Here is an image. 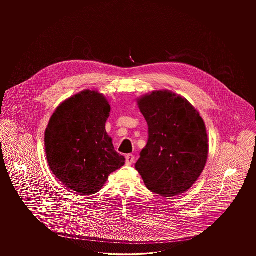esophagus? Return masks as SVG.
<instances>
[{
	"label": "esophagus",
	"instance_id": "1",
	"mask_svg": "<svg viewBox=\"0 0 256 256\" xmlns=\"http://www.w3.org/2000/svg\"><path fill=\"white\" fill-rule=\"evenodd\" d=\"M134 154H128L126 156V165H128V166H130V165H132V163L134 162Z\"/></svg>",
	"mask_w": 256,
	"mask_h": 256
}]
</instances>
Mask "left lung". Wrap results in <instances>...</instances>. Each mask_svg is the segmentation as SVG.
I'll return each mask as SVG.
<instances>
[{
  "instance_id": "left-lung-1",
  "label": "left lung",
  "mask_w": 256,
  "mask_h": 256,
  "mask_svg": "<svg viewBox=\"0 0 256 256\" xmlns=\"http://www.w3.org/2000/svg\"><path fill=\"white\" fill-rule=\"evenodd\" d=\"M148 124V143L135 169L146 188L163 196L185 193L206 167V128L195 108L169 91H154L138 100Z\"/></svg>"
}]
</instances>
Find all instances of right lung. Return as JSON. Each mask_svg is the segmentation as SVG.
I'll list each match as a JSON object with an SVG mask.
<instances>
[{"label": "right lung", "instance_id": "obj_1", "mask_svg": "<svg viewBox=\"0 0 256 256\" xmlns=\"http://www.w3.org/2000/svg\"><path fill=\"white\" fill-rule=\"evenodd\" d=\"M110 106L102 94L86 90L66 100L45 132L50 168L67 188L84 195L98 192L108 176L124 165L106 132Z\"/></svg>", "mask_w": 256, "mask_h": 256}]
</instances>
